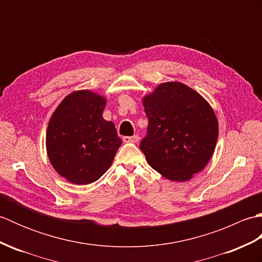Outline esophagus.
I'll use <instances>...</instances> for the list:
<instances>
[{
	"label": "esophagus",
	"mask_w": 262,
	"mask_h": 262,
	"mask_svg": "<svg viewBox=\"0 0 262 262\" xmlns=\"http://www.w3.org/2000/svg\"><path fill=\"white\" fill-rule=\"evenodd\" d=\"M138 140H140V137H138L137 135H134V136H124V137H122V141H124L125 143H137Z\"/></svg>",
	"instance_id": "34e87169"
}]
</instances>
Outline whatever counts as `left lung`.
Listing matches in <instances>:
<instances>
[{
  "instance_id": "left-lung-1",
  "label": "left lung",
  "mask_w": 262,
  "mask_h": 262,
  "mask_svg": "<svg viewBox=\"0 0 262 262\" xmlns=\"http://www.w3.org/2000/svg\"><path fill=\"white\" fill-rule=\"evenodd\" d=\"M148 119L140 144L148 164L169 180L202 171L216 146L219 124L208 102L180 82L162 83L143 99Z\"/></svg>"
}]
</instances>
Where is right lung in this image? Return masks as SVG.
Wrapping results in <instances>:
<instances>
[{"label": "right lung", "mask_w": 262, "mask_h": 262, "mask_svg": "<svg viewBox=\"0 0 262 262\" xmlns=\"http://www.w3.org/2000/svg\"><path fill=\"white\" fill-rule=\"evenodd\" d=\"M105 100L88 90L71 93L55 110L46 133L49 161L75 185L97 181L121 145L114 122L103 119Z\"/></svg>", "instance_id": "1"}]
</instances>
